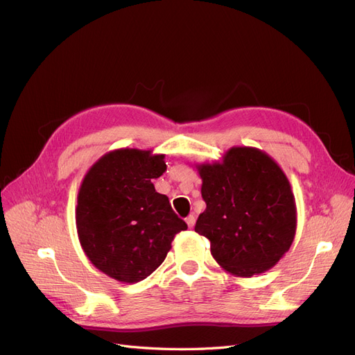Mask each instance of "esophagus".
<instances>
[{"label": "esophagus", "instance_id": "esophagus-1", "mask_svg": "<svg viewBox=\"0 0 355 355\" xmlns=\"http://www.w3.org/2000/svg\"><path fill=\"white\" fill-rule=\"evenodd\" d=\"M186 222H187L189 228H193V227H194V224H196V218H194V215H189V216L186 218Z\"/></svg>", "mask_w": 355, "mask_h": 355}]
</instances>
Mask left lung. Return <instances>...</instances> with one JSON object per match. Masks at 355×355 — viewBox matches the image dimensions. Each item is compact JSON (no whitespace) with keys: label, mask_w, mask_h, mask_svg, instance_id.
Wrapping results in <instances>:
<instances>
[{"label":"left lung","mask_w":355,"mask_h":355,"mask_svg":"<svg viewBox=\"0 0 355 355\" xmlns=\"http://www.w3.org/2000/svg\"><path fill=\"white\" fill-rule=\"evenodd\" d=\"M196 169L206 209L194 231L211 241L218 265L240 278L277 265L297 230L294 193L281 166L263 150L234 146L222 161Z\"/></svg>","instance_id":"left-lung-1"}]
</instances>
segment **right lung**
<instances>
[{
	"instance_id": "right-lung-1",
	"label": "right lung",
	"mask_w": 355,
	"mask_h": 355,
	"mask_svg": "<svg viewBox=\"0 0 355 355\" xmlns=\"http://www.w3.org/2000/svg\"><path fill=\"white\" fill-rule=\"evenodd\" d=\"M165 155L115 149L89 168L77 194L76 228L96 269L124 284L161 266L175 234L187 230L152 180L166 171Z\"/></svg>"
}]
</instances>
